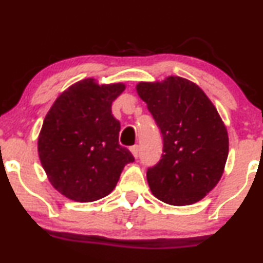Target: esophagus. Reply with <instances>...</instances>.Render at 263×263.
Wrapping results in <instances>:
<instances>
[{
    "instance_id": "34e87169",
    "label": "esophagus",
    "mask_w": 263,
    "mask_h": 263,
    "mask_svg": "<svg viewBox=\"0 0 263 263\" xmlns=\"http://www.w3.org/2000/svg\"><path fill=\"white\" fill-rule=\"evenodd\" d=\"M131 152H132V155H134L136 158H137L138 155H140V146H138V144H135V146H132L131 147Z\"/></svg>"
}]
</instances>
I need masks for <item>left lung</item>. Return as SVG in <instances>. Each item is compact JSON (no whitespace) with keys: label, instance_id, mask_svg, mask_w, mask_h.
<instances>
[{"label":"left lung","instance_id":"8db88e82","mask_svg":"<svg viewBox=\"0 0 263 263\" xmlns=\"http://www.w3.org/2000/svg\"><path fill=\"white\" fill-rule=\"evenodd\" d=\"M136 89L163 138L161 159L147 170L153 195L178 206L197 203L224 172L229 153L224 122L203 90L183 78L140 83Z\"/></svg>","mask_w":263,"mask_h":263}]
</instances>
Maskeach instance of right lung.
<instances>
[{
	"label": "right lung",
	"instance_id": "obj_1",
	"mask_svg": "<svg viewBox=\"0 0 263 263\" xmlns=\"http://www.w3.org/2000/svg\"><path fill=\"white\" fill-rule=\"evenodd\" d=\"M123 84L99 85L84 79L60 93L45 116L38 153L52 185L71 200L106 197L135 157L120 146L121 125L111 105Z\"/></svg>",
	"mask_w": 263,
	"mask_h": 263
}]
</instances>
